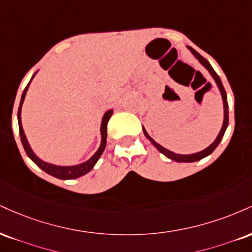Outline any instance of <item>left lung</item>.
Returning a JSON list of instances; mask_svg holds the SVG:
<instances>
[{"label": "left lung", "instance_id": "left-lung-1", "mask_svg": "<svg viewBox=\"0 0 252 252\" xmlns=\"http://www.w3.org/2000/svg\"><path fill=\"white\" fill-rule=\"evenodd\" d=\"M188 48H189L190 51H191L193 55H195L196 59L198 60L199 62H201L202 64L204 65L205 68L208 69L209 72H210V74H211V76L214 77L215 82H216V83H217L218 89H220V94H222V98H223V105H224V121H223L222 129H220V134H218L217 138L215 139L214 143L211 144V145H209L207 149L199 151V153L192 154V155H180V154H175V153H172V151H170V150L165 149V148H163L162 145H159L158 143H156V142L154 141V139L151 138L149 135H148V132L145 131V129L143 128V132H144L145 137H147V138L149 139V141L151 142V143L155 145V147L157 148V150H158L159 153H162L164 156L168 157V158H170V159H172V160H176V162H196V160H199V159L204 158V157H207L208 155H210V154L213 153V151H214L215 149H216L217 145L220 144V142L222 141V138H223V136H224V132H225V130H226V128H228V124H229V110H228L229 105H228V98H226V93H225V89H224V87H223V84H222V81H220V76H218V75L216 74V71L214 70L213 66L210 65V63H209L208 61L205 60L204 57H203V56L201 55V54L197 53V51H196L195 49H193V48H191V47H188Z\"/></svg>", "mask_w": 252, "mask_h": 252}]
</instances>
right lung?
<instances>
[{"label":"right lung","instance_id":"right-lung-1","mask_svg":"<svg viewBox=\"0 0 252 252\" xmlns=\"http://www.w3.org/2000/svg\"><path fill=\"white\" fill-rule=\"evenodd\" d=\"M34 76H35V75H32V80L34 78ZM32 80L29 81V83L27 84L26 89L23 90L22 97H21L20 107H19V113H17V118H19L20 137H21V142H22L23 148H24V150H26L27 155H28L29 158L32 159L36 165L39 166L42 170L47 172V174L54 176V177L60 178V180H74V178L81 177V176L88 174V172H89L94 168V165L96 164L97 160L99 159V157H101L103 151H104V149H105V145H107V126H108L109 120H110L111 115H113V110L107 111V113L104 114V116H103V118H102V124H101L102 141H101V145H99L98 150L96 151L95 155H94L92 158L88 159L87 162L82 163V164L72 165V166H60V165H54V164H50V163L43 162V160L39 159L38 157L35 155L34 151H32V148H30L28 141H27L26 135H24V131H23V128H22V123H21V108H22L24 97H26L27 90H28L29 84H30V82H32Z\"/></svg>","mask_w":252,"mask_h":252}]
</instances>
